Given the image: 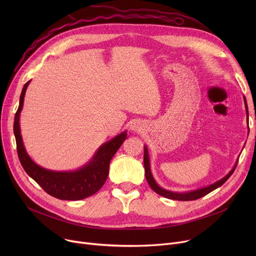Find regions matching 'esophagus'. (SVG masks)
Returning a JSON list of instances; mask_svg holds the SVG:
<instances>
[{"label":"esophagus","instance_id":"esophagus-1","mask_svg":"<svg viewBox=\"0 0 256 256\" xmlns=\"http://www.w3.org/2000/svg\"><path fill=\"white\" fill-rule=\"evenodd\" d=\"M130 130H143V124L140 122V121H138V120H135V121H132V122L130 124Z\"/></svg>","mask_w":256,"mask_h":256}]
</instances>
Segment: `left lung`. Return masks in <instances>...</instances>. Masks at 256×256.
Wrapping results in <instances>:
<instances>
[{
    "instance_id": "left-lung-1",
    "label": "left lung",
    "mask_w": 256,
    "mask_h": 256,
    "mask_svg": "<svg viewBox=\"0 0 256 256\" xmlns=\"http://www.w3.org/2000/svg\"><path fill=\"white\" fill-rule=\"evenodd\" d=\"M244 102H245V106H246V112H247V115H248V106H247V102H246L245 96H244ZM236 165H238V162L236 163L234 167L232 169V171L230 173L227 174L226 176H224L222 180L216 182L214 184H210L208 186L200 188V189H197V190H194V191H189V192H184V193L172 192V191H168V190L163 189V188H160L156 182V180H154V178L152 176V171H150L148 150H147L146 146H144V168H145V178H146V180H147V182H148V184L150 186V188L156 193H158V195L163 196L165 198H168V199L180 200V201H189V200H196V199H199L201 197H204V196L208 195V193H210L212 191L216 190L217 188L221 186L228 178H230L232 174L234 173V171L236 170Z\"/></svg>"
}]
</instances>
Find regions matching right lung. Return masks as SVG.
<instances>
[{
	"label": "right lung",
	"instance_id": "1",
	"mask_svg": "<svg viewBox=\"0 0 256 256\" xmlns=\"http://www.w3.org/2000/svg\"><path fill=\"white\" fill-rule=\"evenodd\" d=\"M30 82L31 80H28L22 90L20 106L13 124L18 154L22 168L48 194L58 199L80 200L96 194L109 176L111 158L126 139V130L104 143L90 162L76 171H52L38 166L24 150L20 128V114L22 109L24 93Z\"/></svg>",
	"mask_w": 256,
	"mask_h": 256
}]
</instances>
